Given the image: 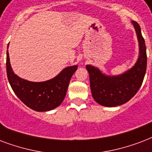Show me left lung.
<instances>
[{
	"mask_svg": "<svg viewBox=\"0 0 152 152\" xmlns=\"http://www.w3.org/2000/svg\"><path fill=\"white\" fill-rule=\"evenodd\" d=\"M140 44V56L132 68L122 75L105 76L99 69L87 65L90 87L96 101L105 107H115L129 101L135 96L143 83L147 70V53L145 41L140 25L132 21Z\"/></svg>",
	"mask_w": 152,
	"mask_h": 152,
	"instance_id": "left-lung-1",
	"label": "left lung"
}]
</instances>
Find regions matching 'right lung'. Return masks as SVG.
I'll return each mask as SVG.
<instances>
[{"label":"right lung","mask_w":152,"mask_h":152,"mask_svg":"<svg viewBox=\"0 0 152 152\" xmlns=\"http://www.w3.org/2000/svg\"><path fill=\"white\" fill-rule=\"evenodd\" d=\"M76 69L77 65L68 67L52 80L45 82H31L14 74L7 51V76L11 88L26 106L37 112L50 111L62 103L70 80Z\"/></svg>","instance_id":"1"}]
</instances>
